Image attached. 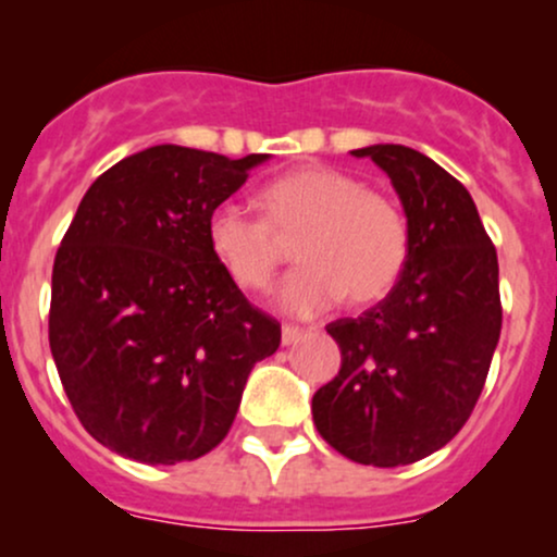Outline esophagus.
I'll return each instance as SVG.
<instances>
[{"label": "esophagus", "mask_w": 557, "mask_h": 557, "mask_svg": "<svg viewBox=\"0 0 557 557\" xmlns=\"http://www.w3.org/2000/svg\"><path fill=\"white\" fill-rule=\"evenodd\" d=\"M304 335H306V330L290 327V324H285V327H283V345H296V343L304 341Z\"/></svg>", "instance_id": "obj_1"}]
</instances>
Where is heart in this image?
<instances>
[{"mask_svg": "<svg viewBox=\"0 0 557 557\" xmlns=\"http://www.w3.org/2000/svg\"><path fill=\"white\" fill-rule=\"evenodd\" d=\"M259 207L264 220L216 207L207 222L212 257L240 290L264 293L293 243L304 267L277 293L280 309L293 317H317L345 296L354 306L376 304L400 280L406 220L356 177L319 164L293 170L261 188Z\"/></svg>", "mask_w": 557, "mask_h": 557, "instance_id": "heart-1", "label": "heart"}]
</instances>
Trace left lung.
I'll use <instances>...</instances> for the list:
<instances>
[{
	"label": "left lung",
	"instance_id": "left-lung-1",
	"mask_svg": "<svg viewBox=\"0 0 557 557\" xmlns=\"http://www.w3.org/2000/svg\"><path fill=\"white\" fill-rule=\"evenodd\" d=\"M408 227V259L385 300L327 332L341 372L311 400L319 434L350 461L406 466L450 443L474 411L500 341L497 253L476 203L417 149L374 144Z\"/></svg>",
	"mask_w": 557,
	"mask_h": 557
}]
</instances>
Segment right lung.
Wrapping results in <instances>:
<instances>
[{"label":"right lung","instance_id":"obj_1","mask_svg":"<svg viewBox=\"0 0 557 557\" xmlns=\"http://www.w3.org/2000/svg\"><path fill=\"white\" fill-rule=\"evenodd\" d=\"M270 154L162 144L94 181L54 259L49 345L75 417L140 463L207 456L225 440L280 324L216 264L209 214Z\"/></svg>","mask_w":557,"mask_h":557}]
</instances>
